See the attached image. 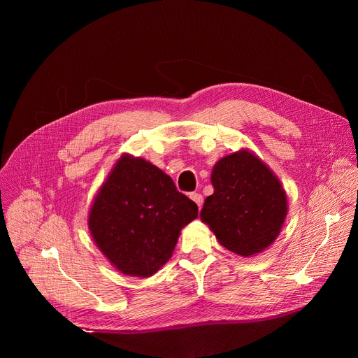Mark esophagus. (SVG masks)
Segmentation results:
<instances>
[{
    "instance_id": "obj_1",
    "label": "esophagus",
    "mask_w": 358,
    "mask_h": 358,
    "mask_svg": "<svg viewBox=\"0 0 358 358\" xmlns=\"http://www.w3.org/2000/svg\"><path fill=\"white\" fill-rule=\"evenodd\" d=\"M190 199L197 204V208L200 210L201 206H203V196L199 194V193H190Z\"/></svg>"
}]
</instances>
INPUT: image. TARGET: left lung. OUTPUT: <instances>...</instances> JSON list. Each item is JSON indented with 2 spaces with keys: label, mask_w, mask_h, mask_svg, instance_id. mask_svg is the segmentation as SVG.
<instances>
[{
  "label": "left lung",
  "mask_w": 358,
  "mask_h": 358,
  "mask_svg": "<svg viewBox=\"0 0 358 358\" xmlns=\"http://www.w3.org/2000/svg\"><path fill=\"white\" fill-rule=\"evenodd\" d=\"M213 194L200 219L220 245L251 257L268 248L287 216V196L271 169L248 149L223 157L212 171Z\"/></svg>",
  "instance_id": "left-lung-1"
}]
</instances>
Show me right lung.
I'll use <instances>...</instances> for the list:
<instances>
[{"mask_svg":"<svg viewBox=\"0 0 358 358\" xmlns=\"http://www.w3.org/2000/svg\"><path fill=\"white\" fill-rule=\"evenodd\" d=\"M197 210L158 166L123 154L91 204L88 228L120 273L150 277L171 258L181 229Z\"/></svg>","mask_w":358,"mask_h":358,"instance_id":"1","label":"right lung"}]
</instances>
